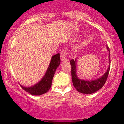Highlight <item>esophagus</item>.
I'll list each match as a JSON object with an SVG mask.
<instances>
[{
    "label": "esophagus",
    "mask_w": 124,
    "mask_h": 124,
    "mask_svg": "<svg viewBox=\"0 0 124 124\" xmlns=\"http://www.w3.org/2000/svg\"><path fill=\"white\" fill-rule=\"evenodd\" d=\"M61 59L63 62H67L68 59H67V54L65 52L62 51L61 53Z\"/></svg>",
    "instance_id": "esophagus-1"
}]
</instances>
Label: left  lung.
Returning a JSON list of instances; mask_svg holds the SVG:
<instances>
[{"label":"left lung","mask_w":124,"mask_h":124,"mask_svg":"<svg viewBox=\"0 0 124 124\" xmlns=\"http://www.w3.org/2000/svg\"><path fill=\"white\" fill-rule=\"evenodd\" d=\"M107 49L109 52L108 55V61H109V66L106 72L100 78L95 80H85L83 79H80L77 76V66H76V59H71L70 62L71 66H72V80L73 82V86L79 92L81 93L90 94L98 91L101 88L103 87L105 83H106L107 77L108 76L109 69H110V51L108 46L107 45Z\"/></svg>","instance_id":"left-lung-1"}]
</instances>
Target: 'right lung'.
I'll return each mask as SVG.
<instances>
[{
    "mask_svg": "<svg viewBox=\"0 0 124 124\" xmlns=\"http://www.w3.org/2000/svg\"><path fill=\"white\" fill-rule=\"evenodd\" d=\"M60 63V54L58 53L52 56L50 63L46 70V73L42 77L41 80L32 86L25 87L23 86L20 85L21 87L25 92H28L31 95L39 96L46 93L50 89L54 74Z\"/></svg>",
    "mask_w": 124,
    "mask_h": 124,
    "instance_id": "right-lung-1",
    "label": "right lung"
}]
</instances>
